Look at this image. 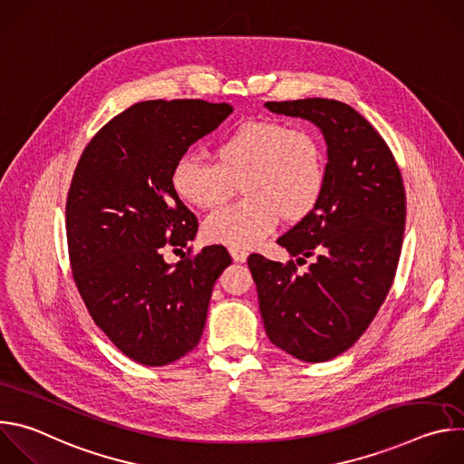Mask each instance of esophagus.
Instances as JSON below:
<instances>
[{
  "mask_svg": "<svg viewBox=\"0 0 464 464\" xmlns=\"http://www.w3.org/2000/svg\"><path fill=\"white\" fill-rule=\"evenodd\" d=\"M229 253H231V256H233L235 262H246V260H247V253H246L244 249H235V247H231Z\"/></svg>",
  "mask_w": 464,
  "mask_h": 464,
  "instance_id": "esophagus-1",
  "label": "esophagus"
}]
</instances>
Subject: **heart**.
<instances>
[{"label": "heart", "mask_w": 464, "mask_h": 464, "mask_svg": "<svg viewBox=\"0 0 464 464\" xmlns=\"http://www.w3.org/2000/svg\"><path fill=\"white\" fill-rule=\"evenodd\" d=\"M217 163L185 154L172 169L170 183L179 200L209 211L224 206L235 192L246 200L217 211L202 224L211 244L249 249L260 244L283 218L304 220L324 187V150L306 126L255 119L235 126L213 150Z\"/></svg>", "instance_id": "1"}]
</instances>
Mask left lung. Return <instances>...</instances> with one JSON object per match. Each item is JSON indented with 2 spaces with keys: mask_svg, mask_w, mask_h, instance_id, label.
Here are the masks:
<instances>
[{
  "mask_svg": "<svg viewBox=\"0 0 464 464\" xmlns=\"http://www.w3.org/2000/svg\"><path fill=\"white\" fill-rule=\"evenodd\" d=\"M270 111L314 122L326 143L324 187L315 209L277 244L305 261L249 255L247 266L270 342L301 362H328L365 333L399 266L406 190L396 161L371 122L345 102H266Z\"/></svg>",
  "mask_w": 464,
  "mask_h": 464,
  "instance_id": "obj_1",
  "label": "left lung"
}]
</instances>
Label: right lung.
<instances>
[{
    "mask_svg": "<svg viewBox=\"0 0 464 464\" xmlns=\"http://www.w3.org/2000/svg\"><path fill=\"white\" fill-rule=\"evenodd\" d=\"M233 108L200 99L130 106L84 149L65 229L77 288L97 326L130 360L161 367L202 338L215 281L231 264L222 246L169 264L163 246H188L194 215L172 188L174 163Z\"/></svg>",
    "mask_w": 464,
    "mask_h": 464,
    "instance_id": "right-lung-1",
    "label": "right lung"
}]
</instances>
